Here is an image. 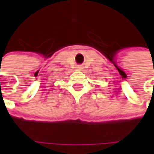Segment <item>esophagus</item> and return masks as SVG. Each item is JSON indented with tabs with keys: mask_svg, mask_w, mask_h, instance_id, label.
<instances>
[{
	"mask_svg": "<svg viewBox=\"0 0 154 154\" xmlns=\"http://www.w3.org/2000/svg\"><path fill=\"white\" fill-rule=\"evenodd\" d=\"M77 70H82V69H83V67H82V66H81V65H79V66H78V67H77Z\"/></svg>",
	"mask_w": 154,
	"mask_h": 154,
	"instance_id": "34e87169",
	"label": "esophagus"
}]
</instances>
